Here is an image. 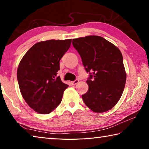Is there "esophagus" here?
<instances>
[{"mask_svg": "<svg viewBox=\"0 0 149 149\" xmlns=\"http://www.w3.org/2000/svg\"><path fill=\"white\" fill-rule=\"evenodd\" d=\"M78 83H79V80H78V79H75V80L74 81H72L71 84H72L73 85H75L77 84Z\"/></svg>", "mask_w": 149, "mask_h": 149, "instance_id": "esophagus-1", "label": "esophagus"}]
</instances>
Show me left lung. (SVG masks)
Masks as SVG:
<instances>
[{
	"label": "left lung",
	"instance_id": "obj_1",
	"mask_svg": "<svg viewBox=\"0 0 149 149\" xmlns=\"http://www.w3.org/2000/svg\"><path fill=\"white\" fill-rule=\"evenodd\" d=\"M72 44L90 74L87 80L89 89L82 95L85 104L98 113L112 109L120 100L126 81L122 52L97 35L74 39Z\"/></svg>",
	"mask_w": 149,
	"mask_h": 149
}]
</instances>
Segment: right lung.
I'll use <instances>...</instances> for the list:
<instances>
[{
    "label": "right lung",
    "mask_w": 149,
    "mask_h": 149,
    "mask_svg": "<svg viewBox=\"0 0 149 149\" xmlns=\"http://www.w3.org/2000/svg\"><path fill=\"white\" fill-rule=\"evenodd\" d=\"M71 42L72 39L39 42L27 50L19 62L17 79L20 92L27 104L39 114L53 111L68 87L57 76V72L60 60Z\"/></svg>",
    "instance_id": "add662e5"
}]
</instances>
